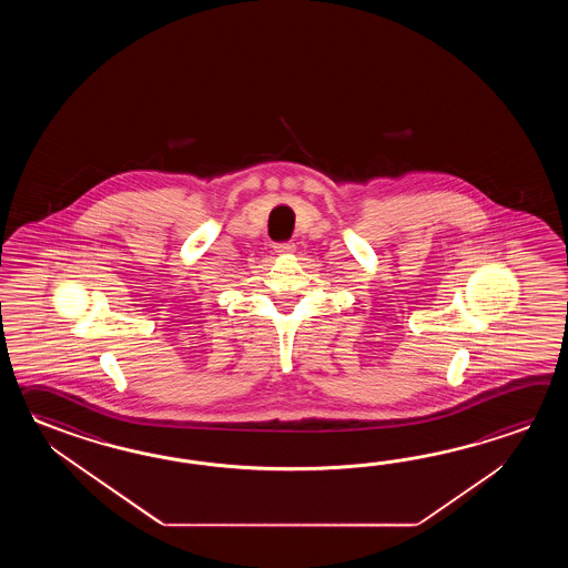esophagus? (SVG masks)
Listing matches in <instances>:
<instances>
[{"mask_svg":"<svg viewBox=\"0 0 568 568\" xmlns=\"http://www.w3.org/2000/svg\"><path fill=\"white\" fill-rule=\"evenodd\" d=\"M294 250H296V245H294V243H276V245H274V252L278 255L292 254Z\"/></svg>","mask_w":568,"mask_h":568,"instance_id":"1","label":"esophagus"}]
</instances>
